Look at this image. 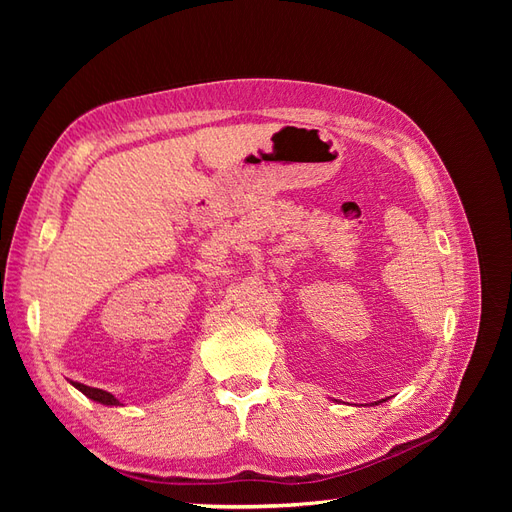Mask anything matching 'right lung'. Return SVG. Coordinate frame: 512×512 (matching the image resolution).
<instances>
[{"mask_svg":"<svg viewBox=\"0 0 512 512\" xmlns=\"http://www.w3.org/2000/svg\"><path fill=\"white\" fill-rule=\"evenodd\" d=\"M74 389H79L83 395H87L89 399L98 401V404H104V406H121L119 399L111 393H106L102 389H94V386H87V384H81V382H72Z\"/></svg>","mask_w":512,"mask_h":512,"instance_id":"obj_1","label":"right lung"}]
</instances>
